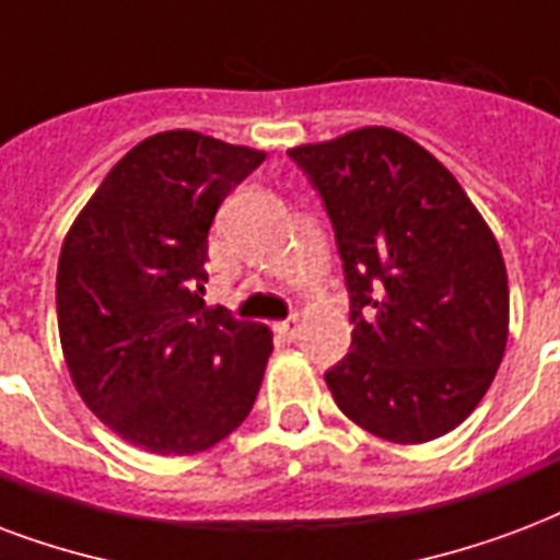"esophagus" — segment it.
I'll return each mask as SVG.
<instances>
[{
	"label": "esophagus",
	"instance_id": "34e87169",
	"mask_svg": "<svg viewBox=\"0 0 560 560\" xmlns=\"http://www.w3.org/2000/svg\"><path fill=\"white\" fill-rule=\"evenodd\" d=\"M276 335L284 340V343H293L299 337V317H290L284 323H276Z\"/></svg>",
	"mask_w": 560,
	"mask_h": 560
}]
</instances>
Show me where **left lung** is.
I'll return each mask as SVG.
<instances>
[{
	"mask_svg": "<svg viewBox=\"0 0 560 560\" xmlns=\"http://www.w3.org/2000/svg\"><path fill=\"white\" fill-rule=\"evenodd\" d=\"M323 196L349 288L352 347L326 373L375 438L425 443L476 411L508 340V272L450 170L384 126L288 149Z\"/></svg>",
	"mask_w": 560,
	"mask_h": 560,
	"instance_id": "1",
	"label": "left lung"
}]
</instances>
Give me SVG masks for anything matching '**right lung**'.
<instances>
[{
  "mask_svg": "<svg viewBox=\"0 0 560 560\" xmlns=\"http://www.w3.org/2000/svg\"><path fill=\"white\" fill-rule=\"evenodd\" d=\"M267 152L161 131L119 158L63 237L58 331L84 405L122 441L196 455L246 420L270 328L205 308L208 229Z\"/></svg>",
  "mask_w": 560,
  "mask_h": 560,
  "instance_id": "1",
  "label": "right lung"
}]
</instances>
